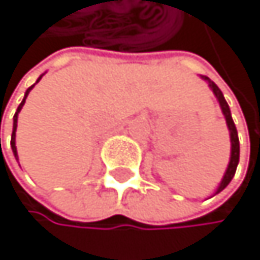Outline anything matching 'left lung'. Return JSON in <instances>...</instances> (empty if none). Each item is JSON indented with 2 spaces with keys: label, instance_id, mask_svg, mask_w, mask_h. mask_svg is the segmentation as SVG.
Masks as SVG:
<instances>
[{
  "label": "left lung",
  "instance_id": "8db88e82",
  "mask_svg": "<svg viewBox=\"0 0 260 260\" xmlns=\"http://www.w3.org/2000/svg\"><path fill=\"white\" fill-rule=\"evenodd\" d=\"M204 80L209 82V86L212 88V91L214 94L217 96V100H219L220 103V108H222V112L225 115V120H226V125H229V130H230V140H232V156H230V162H229V169H226V172L222 178V183L219 186V189H217V193H220L222 189L229 185L232 182V178L236 172V166H238V160H240V140H238V132H236V127H235V123H233V119H232V114H230V108H229V104H226L225 98H223V94L220 91V88L217 86L214 82H211L207 77H203Z\"/></svg>",
  "mask_w": 260,
  "mask_h": 260
}]
</instances>
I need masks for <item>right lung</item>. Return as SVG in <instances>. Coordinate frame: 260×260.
Returning <instances> with one entry per match:
<instances>
[{
	"mask_svg": "<svg viewBox=\"0 0 260 260\" xmlns=\"http://www.w3.org/2000/svg\"><path fill=\"white\" fill-rule=\"evenodd\" d=\"M41 78V77H40ZM38 78V80H40ZM34 86H30L28 90H27V93H25V96H24V101H22L20 104H19V108H17V112L14 114V128H12V138H11V148H12V152H14V156H16V159H17V149H16V130H17V114L20 112V109H22V106H24V103H25V98H27V94L30 93V90ZM1 141V140H0Z\"/></svg>",
	"mask_w": 260,
	"mask_h": 260,
	"instance_id": "right-lung-1",
	"label": "right lung"
}]
</instances>
